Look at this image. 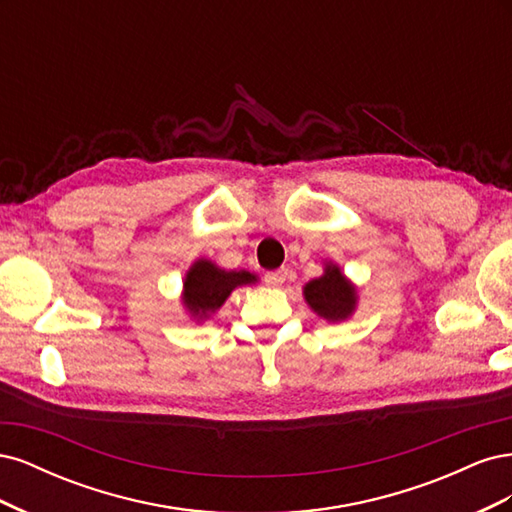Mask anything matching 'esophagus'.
I'll return each instance as SVG.
<instances>
[{"label":"esophagus","instance_id":"obj_1","mask_svg":"<svg viewBox=\"0 0 512 512\" xmlns=\"http://www.w3.org/2000/svg\"><path fill=\"white\" fill-rule=\"evenodd\" d=\"M286 275H288V271H286V269L267 271V273H265V284H267V286H273V288L282 286V284L286 282Z\"/></svg>","mask_w":512,"mask_h":512}]
</instances>
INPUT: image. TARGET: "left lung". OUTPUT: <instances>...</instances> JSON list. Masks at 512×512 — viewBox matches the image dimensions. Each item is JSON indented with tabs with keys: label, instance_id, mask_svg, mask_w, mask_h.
<instances>
[{
	"label": "left lung",
	"instance_id": "left-lung-1",
	"mask_svg": "<svg viewBox=\"0 0 512 512\" xmlns=\"http://www.w3.org/2000/svg\"><path fill=\"white\" fill-rule=\"evenodd\" d=\"M305 299L314 312L327 320H344L354 309V288L335 265L305 286Z\"/></svg>",
	"mask_w": 512,
	"mask_h": 512
}]
</instances>
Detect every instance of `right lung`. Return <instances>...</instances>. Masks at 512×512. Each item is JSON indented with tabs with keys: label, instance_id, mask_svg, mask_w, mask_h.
<instances>
[{
	"label": "right lung",
	"instance_id": "obj_1",
	"mask_svg": "<svg viewBox=\"0 0 512 512\" xmlns=\"http://www.w3.org/2000/svg\"><path fill=\"white\" fill-rule=\"evenodd\" d=\"M256 282V275L247 271H222L209 260H198L183 284V303L194 316L215 312L237 286Z\"/></svg>",
	"mask_w": 512,
	"mask_h": 512
}]
</instances>
